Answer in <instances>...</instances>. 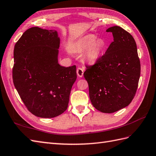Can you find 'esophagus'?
<instances>
[{"instance_id": "esophagus-1", "label": "esophagus", "mask_w": 156, "mask_h": 156, "mask_svg": "<svg viewBox=\"0 0 156 156\" xmlns=\"http://www.w3.org/2000/svg\"><path fill=\"white\" fill-rule=\"evenodd\" d=\"M76 73H77L78 76L80 78H82L83 76V69H82V68H80V67H78L77 69Z\"/></svg>"}]
</instances>
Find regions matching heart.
I'll return each mask as SVG.
<instances>
[{
	"label": "heart",
	"instance_id": "heart-1",
	"mask_svg": "<svg viewBox=\"0 0 156 156\" xmlns=\"http://www.w3.org/2000/svg\"><path fill=\"white\" fill-rule=\"evenodd\" d=\"M97 39L93 34L86 35L77 39L73 44V49L76 51H84V57L87 61L95 63L99 59L105 47V42Z\"/></svg>",
	"mask_w": 156,
	"mask_h": 156
}]
</instances>
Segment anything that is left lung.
Segmentation results:
<instances>
[{
  "mask_svg": "<svg viewBox=\"0 0 156 156\" xmlns=\"http://www.w3.org/2000/svg\"><path fill=\"white\" fill-rule=\"evenodd\" d=\"M113 41L95 65L86 66L83 76L89 85L93 106L102 113H112L125 108L133 100L140 76V62L133 37L115 26Z\"/></svg>",
  "mask_w": 156,
  "mask_h": 156,
  "instance_id": "left-lung-1",
  "label": "left lung"
}]
</instances>
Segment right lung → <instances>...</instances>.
<instances>
[{
  "instance_id": "right-lung-1",
  "label": "right lung",
  "mask_w": 156,
  "mask_h": 156,
  "mask_svg": "<svg viewBox=\"0 0 156 156\" xmlns=\"http://www.w3.org/2000/svg\"><path fill=\"white\" fill-rule=\"evenodd\" d=\"M60 41L57 30L33 27L14 46V85L27 109L38 117L65 112L77 78L75 65H59Z\"/></svg>"
}]
</instances>
